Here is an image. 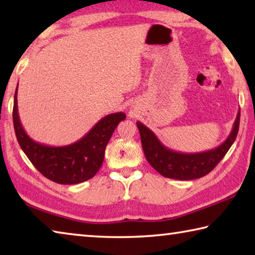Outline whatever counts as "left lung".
<instances>
[{"label":"left lung","instance_id":"8db88e82","mask_svg":"<svg viewBox=\"0 0 255 255\" xmlns=\"http://www.w3.org/2000/svg\"><path fill=\"white\" fill-rule=\"evenodd\" d=\"M241 111L226 140L218 147L201 153H180L164 146L157 136L140 122H137L141 146L148 163L159 174L176 180H195L208 174L222 161L234 143L239 132Z\"/></svg>","mask_w":255,"mask_h":255}]
</instances>
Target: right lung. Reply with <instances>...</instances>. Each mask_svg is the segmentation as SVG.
Returning <instances> with one entry per match:
<instances>
[{"label":"right lung","mask_w":255,"mask_h":255,"mask_svg":"<svg viewBox=\"0 0 255 255\" xmlns=\"http://www.w3.org/2000/svg\"><path fill=\"white\" fill-rule=\"evenodd\" d=\"M18 88L14 94L13 125L16 139L33 166L47 179L59 184H77L93 178L105 158L107 144L118 124L126 119L124 112L103 117L85 136L66 146H49L34 141L21 125L18 112Z\"/></svg>","instance_id":"obj_1"}]
</instances>
